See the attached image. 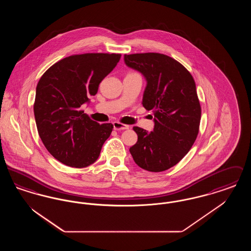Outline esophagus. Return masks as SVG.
Listing matches in <instances>:
<instances>
[{
  "label": "esophagus",
  "instance_id": "obj_1",
  "mask_svg": "<svg viewBox=\"0 0 251 251\" xmlns=\"http://www.w3.org/2000/svg\"><path fill=\"white\" fill-rule=\"evenodd\" d=\"M113 127H114V130H116V131H122V130H128L129 129L128 125L122 124V123L118 122V121L113 122Z\"/></svg>",
  "mask_w": 251,
  "mask_h": 251
}]
</instances>
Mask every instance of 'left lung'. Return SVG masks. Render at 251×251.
Returning <instances> with one entry per match:
<instances>
[{
	"label": "left lung",
	"instance_id": "obj_1",
	"mask_svg": "<svg viewBox=\"0 0 251 251\" xmlns=\"http://www.w3.org/2000/svg\"><path fill=\"white\" fill-rule=\"evenodd\" d=\"M124 62L143 75L142 104L154 116L152 131L133 127L138 139L130 152L145 170L165 171L186 155L199 133L201 108L195 81L181 64L165 54H125Z\"/></svg>",
	"mask_w": 251,
	"mask_h": 251
}]
</instances>
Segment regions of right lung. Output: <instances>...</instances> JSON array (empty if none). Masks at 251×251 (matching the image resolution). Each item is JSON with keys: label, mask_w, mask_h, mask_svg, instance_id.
I'll return each instance as SVG.
<instances>
[{"label": "right lung", "mask_w": 251, "mask_h": 251, "mask_svg": "<svg viewBox=\"0 0 251 251\" xmlns=\"http://www.w3.org/2000/svg\"><path fill=\"white\" fill-rule=\"evenodd\" d=\"M120 54L84 53L60 60L36 85L34 113L38 134L49 152L69 167L95 163L113 125L100 124L80 110L118 65Z\"/></svg>", "instance_id": "1"}]
</instances>
